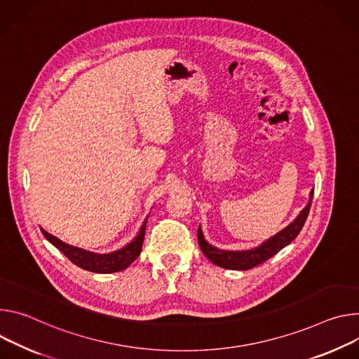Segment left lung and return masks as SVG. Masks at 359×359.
Listing matches in <instances>:
<instances>
[{"mask_svg":"<svg viewBox=\"0 0 359 359\" xmlns=\"http://www.w3.org/2000/svg\"><path fill=\"white\" fill-rule=\"evenodd\" d=\"M312 196H313V189L309 192V201H308L306 207L299 212V215L288 226H285L284 229H281L280 232L271 236L269 240L264 241L259 247H257L254 250H248V251L218 250L205 241L201 228H198V232H196L198 244H200V248L204 252V255L217 266L226 268V269H236V271L251 269V268L265 262L266 259L273 257L278 251H281L284 247H287L288 244H291L295 240L298 233L301 232V229L306 221V217L309 214Z\"/></svg>","mask_w":359,"mask_h":359,"instance_id":"1","label":"left lung"}]
</instances>
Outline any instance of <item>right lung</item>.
Segmentation results:
<instances>
[{
  "label": "right lung",
  "mask_w": 359,
  "mask_h": 359,
  "mask_svg": "<svg viewBox=\"0 0 359 359\" xmlns=\"http://www.w3.org/2000/svg\"><path fill=\"white\" fill-rule=\"evenodd\" d=\"M147 219L142 222V226L138 232V235L134 238V240L127 244L124 248L114 251L111 254H94L81 248H76L72 245H68L62 241H60L58 238L54 235L46 232L44 229L43 233L47 238V240L58 248L72 264L76 266L83 268L86 271L97 272V273H111V272H118L128 268L141 254L142 243H144V235H145V228H147Z\"/></svg>",
  "instance_id": "right-lung-1"
}]
</instances>
